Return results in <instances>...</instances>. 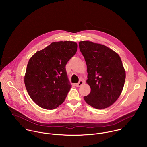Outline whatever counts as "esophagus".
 I'll use <instances>...</instances> for the list:
<instances>
[{"instance_id":"34e87169","label":"esophagus","mask_w":147,"mask_h":147,"mask_svg":"<svg viewBox=\"0 0 147 147\" xmlns=\"http://www.w3.org/2000/svg\"><path fill=\"white\" fill-rule=\"evenodd\" d=\"M84 83V81L83 80H80L78 83L76 84V87H79L81 86H82Z\"/></svg>"}]
</instances>
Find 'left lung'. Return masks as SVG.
<instances>
[{"label":"left lung","mask_w":147,"mask_h":147,"mask_svg":"<svg viewBox=\"0 0 147 147\" xmlns=\"http://www.w3.org/2000/svg\"><path fill=\"white\" fill-rule=\"evenodd\" d=\"M79 47L86 62V82L91 88L84 99L94 108L105 109L117 100L123 91L125 71L120 57L109 48L89 40L80 41Z\"/></svg>","instance_id":"obj_1"}]
</instances>
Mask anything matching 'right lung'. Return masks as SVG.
<instances>
[{"label":"right lung","instance_id":"right-lung-1","mask_svg":"<svg viewBox=\"0 0 147 147\" xmlns=\"http://www.w3.org/2000/svg\"><path fill=\"white\" fill-rule=\"evenodd\" d=\"M77 50L75 42H54L30 59L24 83L30 98L40 108L54 109L65 101L71 88L65 67Z\"/></svg>","mask_w":147,"mask_h":147}]
</instances>
